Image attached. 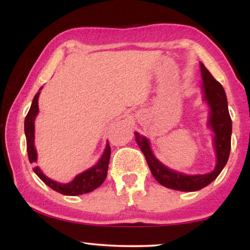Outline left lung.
<instances>
[{"instance_id": "1", "label": "left lung", "mask_w": 250, "mask_h": 250, "mask_svg": "<svg viewBox=\"0 0 250 250\" xmlns=\"http://www.w3.org/2000/svg\"><path fill=\"white\" fill-rule=\"evenodd\" d=\"M201 77H203L204 99L209 105V119L208 126L214 132V148L216 152V166L213 172L203 175H187L176 170L169 169L153 156L150 149L148 139L134 133L135 141L145 155L146 163L153 177L162 186L179 191H197L207 187L220 175L222 169L227 165L231 150L232 121L229 114L228 100L222 85L215 80L207 68L200 62Z\"/></svg>"}]
</instances>
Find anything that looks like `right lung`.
<instances>
[{
	"label": "right lung",
	"mask_w": 250,
	"mask_h": 250,
	"mask_svg": "<svg viewBox=\"0 0 250 250\" xmlns=\"http://www.w3.org/2000/svg\"><path fill=\"white\" fill-rule=\"evenodd\" d=\"M41 90H42V87L40 88V91ZM39 95L40 92H37L33 99L28 114H27L25 118V134L29 163H35L37 160V152L35 146H34V140H35V125H34V123H35V117L39 114ZM110 153L111 149L107 141L104 155L101 156L100 160L94 166H92L91 168L78 174L71 182L66 184L56 182V181L49 179V177L44 175L42 170L40 169V167L35 166L33 170L46 186H49L51 189L57 191V192L64 194V196H80V194L91 192V191L95 190L104 183L105 177H107Z\"/></svg>",
	"instance_id": "right-lung-1"
}]
</instances>
